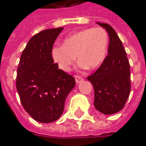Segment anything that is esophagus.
Segmentation results:
<instances>
[{
    "label": "esophagus",
    "instance_id": "esophagus-1",
    "mask_svg": "<svg viewBox=\"0 0 146 146\" xmlns=\"http://www.w3.org/2000/svg\"><path fill=\"white\" fill-rule=\"evenodd\" d=\"M75 81H76V83L78 84L81 82L83 81V78L82 77H80V76H75Z\"/></svg>",
    "mask_w": 146,
    "mask_h": 146
}]
</instances>
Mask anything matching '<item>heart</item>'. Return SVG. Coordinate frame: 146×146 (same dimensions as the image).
Segmentation results:
<instances>
[{"label": "heart", "instance_id": "1", "mask_svg": "<svg viewBox=\"0 0 146 146\" xmlns=\"http://www.w3.org/2000/svg\"><path fill=\"white\" fill-rule=\"evenodd\" d=\"M109 43L108 33L100 27L86 29L71 34L62 46L51 50V58L58 68L68 72L76 57L81 68L95 69L104 62Z\"/></svg>", "mask_w": 146, "mask_h": 146}]
</instances>
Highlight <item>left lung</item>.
Returning <instances> with one entry per match:
<instances>
[{
    "label": "left lung",
    "instance_id": "1",
    "mask_svg": "<svg viewBox=\"0 0 146 146\" xmlns=\"http://www.w3.org/2000/svg\"><path fill=\"white\" fill-rule=\"evenodd\" d=\"M110 36L108 55L98 69L86 78L94 87V106L104 114H113L124 107L131 91L130 65L126 51L114 29L96 23Z\"/></svg>",
    "mask_w": 146,
    "mask_h": 146
}]
</instances>
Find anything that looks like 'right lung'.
Instances as JSON below:
<instances>
[{"instance_id": "1", "label": "right lung", "mask_w": 146, "mask_h": 146, "mask_svg": "<svg viewBox=\"0 0 146 146\" xmlns=\"http://www.w3.org/2000/svg\"><path fill=\"white\" fill-rule=\"evenodd\" d=\"M63 29H46L33 36L23 50L17 69L16 88L23 107L39 123H52L60 117L75 86L74 78L59 69L51 58L54 41Z\"/></svg>"}]
</instances>
